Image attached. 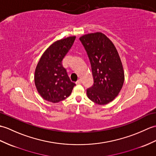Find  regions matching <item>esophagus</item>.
I'll return each instance as SVG.
<instances>
[{"mask_svg":"<svg viewBox=\"0 0 156 156\" xmlns=\"http://www.w3.org/2000/svg\"><path fill=\"white\" fill-rule=\"evenodd\" d=\"M81 83H82V80L81 79H79V80H78L77 82H76V84H80Z\"/></svg>","mask_w":156,"mask_h":156,"instance_id":"1","label":"esophagus"}]
</instances>
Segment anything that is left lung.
Wrapping results in <instances>:
<instances>
[{
	"mask_svg": "<svg viewBox=\"0 0 156 156\" xmlns=\"http://www.w3.org/2000/svg\"><path fill=\"white\" fill-rule=\"evenodd\" d=\"M92 68L94 84L86 90L92 102L105 105L115 99L123 86L124 72L115 47L101 32L88 34L80 38Z\"/></svg>",
	"mask_w": 156,
	"mask_h": 156,
	"instance_id": "left-lung-1",
	"label": "left lung"
}]
</instances>
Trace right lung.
Masks as SVG:
<instances>
[{"instance_id": "add662e5", "label": "right lung", "mask_w": 156, "mask_h": 156, "mask_svg": "<svg viewBox=\"0 0 156 156\" xmlns=\"http://www.w3.org/2000/svg\"><path fill=\"white\" fill-rule=\"evenodd\" d=\"M76 37L58 41L50 46L40 59L34 74V82L42 98L59 102L70 95L76 84L71 82L62 60L74 44Z\"/></svg>"}]
</instances>
